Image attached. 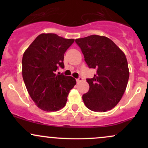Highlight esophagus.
Instances as JSON below:
<instances>
[{
	"label": "esophagus",
	"mask_w": 148,
	"mask_h": 148,
	"mask_svg": "<svg viewBox=\"0 0 148 148\" xmlns=\"http://www.w3.org/2000/svg\"><path fill=\"white\" fill-rule=\"evenodd\" d=\"M83 81V78L81 77V76H80V77L78 78L77 79H76V82L79 83V82H81V81Z\"/></svg>",
	"instance_id": "34e87169"
}]
</instances>
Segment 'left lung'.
Masks as SVG:
<instances>
[{
    "mask_svg": "<svg viewBox=\"0 0 148 148\" xmlns=\"http://www.w3.org/2000/svg\"><path fill=\"white\" fill-rule=\"evenodd\" d=\"M85 61L96 74L88 79L89 90L83 95L88 108L106 112L118 104L126 90L130 72L125 54L108 37L93 35L76 39Z\"/></svg>",
    "mask_w": 148,
    "mask_h": 148,
    "instance_id": "obj_1",
    "label": "left lung"
}]
</instances>
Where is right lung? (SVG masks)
Instances as JSON below:
<instances>
[{
	"mask_svg": "<svg viewBox=\"0 0 148 148\" xmlns=\"http://www.w3.org/2000/svg\"><path fill=\"white\" fill-rule=\"evenodd\" d=\"M54 33L38 35L25 51L22 58V76L25 87L35 104L45 111H57L65 106L75 79L56 74L64 68V54L74 43Z\"/></svg>",
	"mask_w": 148,
	"mask_h": 148,
	"instance_id": "right-lung-1",
	"label": "right lung"
}]
</instances>
